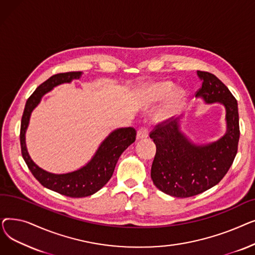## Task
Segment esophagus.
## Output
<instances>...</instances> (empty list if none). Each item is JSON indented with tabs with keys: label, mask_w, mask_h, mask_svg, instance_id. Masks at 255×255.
I'll return each mask as SVG.
<instances>
[{
	"label": "esophagus",
	"mask_w": 255,
	"mask_h": 255,
	"mask_svg": "<svg viewBox=\"0 0 255 255\" xmlns=\"http://www.w3.org/2000/svg\"><path fill=\"white\" fill-rule=\"evenodd\" d=\"M148 136H149V129L146 128V127H141V128L137 131V134H136L137 139L146 138Z\"/></svg>",
	"instance_id": "1"
}]
</instances>
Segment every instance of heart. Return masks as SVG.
<instances>
[{"mask_svg": "<svg viewBox=\"0 0 255 255\" xmlns=\"http://www.w3.org/2000/svg\"><path fill=\"white\" fill-rule=\"evenodd\" d=\"M173 92V86L170 84H162V85H158V86H154L150 92L151 97L155 100H162L167 98L168 96H170ZM183 99V94L179 93L178 95L176 96V98L173 99L172 103L170 104V106L168 107V110L166 111V113L163 115L164 117H169L170 115H172L173 113H176V111L179 109V106L181 104V101Z\"/></svg>", "mask_w": 255, "mask_h": 255, "instance_id": "b5f03b06", "label": "heart"}]
</instances>
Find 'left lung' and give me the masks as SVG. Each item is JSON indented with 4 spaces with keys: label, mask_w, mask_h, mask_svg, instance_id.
<instances>
[{
    "label": "left lung",
    "mask_w": 255,
    "mask_h": 255,
    "mask_svg": "<svg viewBox=\"0 0 255 255\" xmlns=\"http://www.w3.org/2000/svg\"><path fill=\"white\" fill-rule=\"evenodd\" d=\"M197 75L203 84L195 97L225 107V134L215 142L194 144L181 132L179 118L163 121L150 133L156 144L153 183L162 192L181 198L203 193L223 179L234 162L240 138L238 103L231 91L210 72L197 71Z\"/></svg>",
    "instance_id": "left-lung-1"
}]
</instances>
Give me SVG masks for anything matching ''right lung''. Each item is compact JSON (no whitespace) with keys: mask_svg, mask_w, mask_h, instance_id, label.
<instances>
[{"mask_svg":"<svg viewBox=\"0 0 255 255\" xmlns=\"http://www.w3.org/2000/svg\"><path fill=\"white\" fill-rule=\"evenodd\" d=\"M82 72L58 73L50 76L40 85L26 100L20 125L21 155L33 176L46 188L69 197H86L92 195L110 181L118 160L128 146L135 141L136 130L132 127L119 128L107 136L91 161L84 167L68 173L56 175L45 171L34 163L25 146V131L33 110L38 105L42 96L52 88L64 83L77 79Z\"/></svg>","mask_w":255,"mask_h":255,"instance_id":"right-lung-1","label":"right lung"}]
</instances>
